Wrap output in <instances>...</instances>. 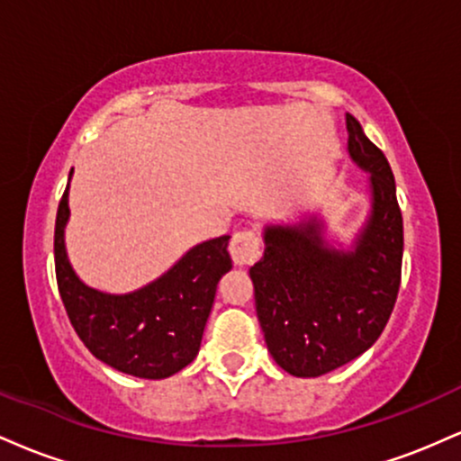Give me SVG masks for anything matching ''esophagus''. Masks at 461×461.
Instances as JSON below:
<instances>
[{
    "instance_id": "34e87169",
    "label": "esophagus",
    "mask_w": 461,
    "mask_h": 461,
    "mask_svg": "<svg viewBox=\"0 0 461 461\" xmlns=\"http://www.w3.org/2000/svg\"><path fill=\"white\" fill-rule=\"evenodd\" d=\"M230 256L234 260L236 267H247V264H253L258 258L262 256V247H260V238L253 231H238L231 238L230 242Z\"/></svg>"
}]
</instances>
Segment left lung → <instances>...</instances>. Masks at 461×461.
I'll use <instances>...</instances> for the list:
<instances>
[{"instance_id": "left-lung-1", "label": "left lung", "mask_w": 461, "mask_h": 461, "mask_svg": "<svg viewBox=\"0 0 461 461\" xmlns=\"http://www.w3.org/2000/svg\"><path fill=\"white\" fill-rule=\"evenodd\" d=\"M347 151L366 177L368 212L351 240L321 210L264 223V256L249 268L267 348L294 377H321L368 351L393 314L403 260L394 176L356 116Z\"/></svg>"}]
</instances>
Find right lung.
<instances>
[{
  "label": "right lung",
  "instance_id": "obj_1",
  "mask_svg": "<svg viewBox=\"0 0 461 461\" xmlns=\"http://www.w3.org/2000/svg\"><path fill=\"white\" fill-rule=\"evenodd\" d=\"M73 171L68 173L71 184ZM68 184L58 205L56 279L68 321L95 357L119 373L167 379L197 357L216 285L231 271L230 236L190 247L168 271L130 293L93 288L67 253Z\"/></svg>",
  "mask_w": 461,
  "mask_h": 461
}]
</instances>
